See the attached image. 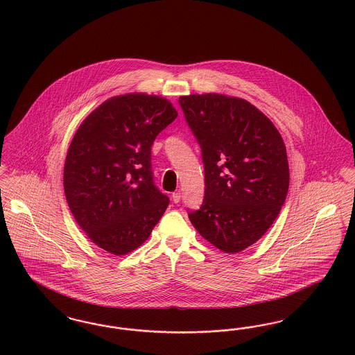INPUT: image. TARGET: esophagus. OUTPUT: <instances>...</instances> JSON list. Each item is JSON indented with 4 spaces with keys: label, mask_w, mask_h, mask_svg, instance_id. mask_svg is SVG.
Instances as JSON below:
<instances>
[{
    "label": "esophagus",
    "mask_w": 355,
    "mask_h": 355,
    "mask_svg": "<svg viewBox=\"0 0 355 355\" xmlns=\"http://www.w3.org/2000/svg\"><path fill=\"white\" fill-rule=\"evenodd\" d=\"M171 200H173V202L178 203L181 201V191H174L173 194H171Z\"/></svg>",
    "instance_id": "obj_1"
}]
</instances>
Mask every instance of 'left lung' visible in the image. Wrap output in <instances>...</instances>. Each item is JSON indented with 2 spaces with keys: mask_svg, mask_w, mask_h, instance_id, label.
I'll list each match as a JSON object with an SVG mask.
<instances>
[{
  "mask_svg": "<svg viewBox=\"0 0 355 355\" xmlns=\"http://www.w3.org/2000/svg\"><path fill=\"white\" fill-rule=\"evenodd\" d=\"M205 168L202 206L189 213L201 236L225 253L252 246L278 217L288 190L284 139L246 100L217 93L180 97Z\"/></svg>",
  "mask_w": 355,
  "mask_h": 355,
  "instance_id": "obj_1",
  "label": "left lung"
}]
</instances>
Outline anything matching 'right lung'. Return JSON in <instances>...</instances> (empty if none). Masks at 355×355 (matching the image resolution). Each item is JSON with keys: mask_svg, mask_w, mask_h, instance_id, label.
Returning <instances> with one entry per match:
<instances>
[{"mask_svg": "<svg viewBox=\"0 0 355 355\" xmlns=\"http://www.w3.org/2000/svg\"><path fill=\"white\" fill-rule=\"evenodd\" d=\"M177 116L164 97L117 96L102 102L73 137L64 168L69 209L107 253L135 250L165 213L169 197L154 185L152 145Z\"/></svg>", "mask_w": 355, "mask_h": 355, "instance_id": "obj_1", "label": "right lung"}]
</instances>
